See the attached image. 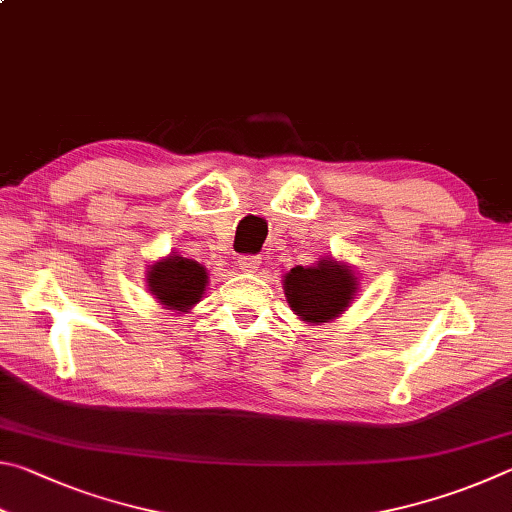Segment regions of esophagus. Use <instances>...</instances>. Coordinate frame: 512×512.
<instances>
[{
  "instance_id": "obj_1",
  "label": "esophagus",
  "mask_w": 512,
  "mask_h": 512,
  "mask_svg": "<svg viewBox=\"0 0 512 512\" xmlns=\"http://www.w3.org/2000/svg\"><path fill=\"white\" fill-rule=\"evenodd\" d=\"M258 265H261V256H256V254H245L238 258V267L242 272H256Z\"/></svg>"
}]
</instances>
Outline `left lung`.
Returning <instances> with one entry per match:
<instances>
[{
    "instance_id": "1",
    "label": "left lung",
    "mask_w": 512,
    "mask_h": 512,
    "mask_svg": "<svg viewBox=\"0 0 512 512\" xmlns=\"http://www.w3.org/2000/svg\"><path fill=\"white\" fill-rule=\"evenodd\" d=\"M355 276L344 265L321 261L317 267H292L283 290L294 315L310 324H324L342 315L355 292Z\"/></svg>"
}]
</instances>
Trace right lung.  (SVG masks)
<instances>
[{"instance_id": "obj_1", "label": "right lung", "mask_w": 512, "mask_h": 512, "mask_svg": "<svg viewBox=\"0 0 512 512\" xmlns=\"http://www.w3.org/2000/svg\"><path fill=\"white\" fill-rule=\"evenodd\" d=\"M204 267L197 265L191 258L170 256L166 261L150 267L148 283L155 299L173 310H188L202 299L206 285Z\"/></svg>"}]
</instances>
